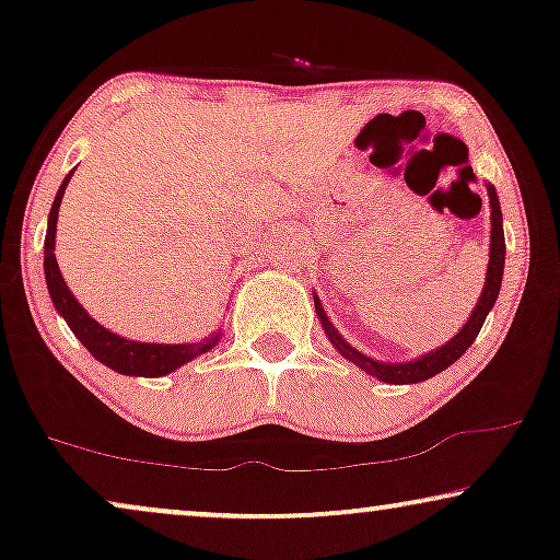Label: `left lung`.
<instances>
[{
    "instance_id": "obj_1",
    "label": "left lung",
    "mask_w": 560,
    "mask_h": 560,
    "mask_svg": "<svg viewBox=\"0 0 560 560\" xmlns=\"http://www.w3.org/2000/svg\"><path fill=\"white\" fill-rule=\"evenodd\" d=\"M487 194H489V209H492V244H489L487 280H485V290H481V295L477 301V308L471 311V316L462 326V331H458L451 341L443 343V347L428 351V354H423V357H418L416 362H400V364L380 362V359L366 357V354H362V351H357L354 347H351V343L343 341L339 331L328 324V316H326V311L320 308L318 298H313V301H316V313L320 318V326H324V331L328 339H331L336 351H341V357H347L349 362H354L359 370L372 374V377L389 382V385H412V382H425V380H431L433 374L448 370V366L471 347L474 339H477V334L481 331V326H485L487 313L494 308L497 295H500V285H502V272H504V229H502L500 198H497L494 186H487Z\"/></svg>"
}]
</instances>
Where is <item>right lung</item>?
I'll return each instance as SVG.
<instances>
[{"mask_svg": "<svg viewBox=\"0 0 560 560\" xmlns=\"http://www.w3.org/2000/svg\"><path fill=\"white\" fill-rule=\"evenodd\" d=\"M73 171L66 175L60 183L56 201L50 206L48 217V232H45V282H48L50 301L56 305V311L66 318V324L71 326L83 347L91 351V357L109 366V370L119 374H132V377H163L183 366L190 359L206 354V351L217 347L221 339V331L209 336V339L196 341V343H142L125 339V336L112 334L109 328H104L98 320H94L83 311V305L75 301L71 290H68L63 275H60L58 259H56V224H58V209L63 201L66 186L71 180Z\"/></svg>", "mask_w": 560, "mask_h": 560, "instance_id": "obj_1", "label": "right lung"}]
</instances>
